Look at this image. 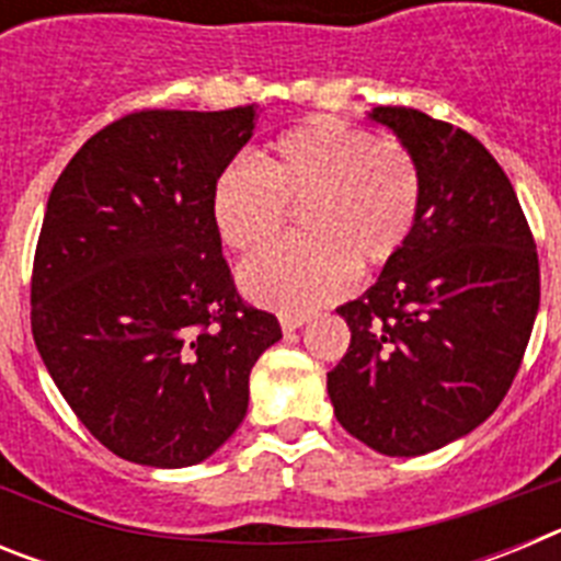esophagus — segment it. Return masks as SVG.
<instances>
[{"mask_svg": "<svg viewBox=\"0 0 561 561\" xmlns=\"http://www.w3.org/2000/svg\"><path fill=\"white\" fill-rule=\"evenodd\" d=\"M309 323V317L306 314H280V329L286 331V334H291V331L304 329V325Z\"/></svg>", "mask_w": 561, "mask_h": 561, "instance_id": "34e87169", "label": "esophagus"}]
</instances>
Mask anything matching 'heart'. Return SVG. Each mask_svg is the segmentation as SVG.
I'll return each mask as SVG.
<instances>
[{
    "label": "heart",
    "mask_w": 561,
    "mask_h": 561,
    "mask_svg": "<svg viewBox=\"0 0 561 561\" xmlns=\"http://www.w3.org/2000/svg\"><path fill=\"white\" fill-rule=\"evenodd\" d=\"M419 202V168L404 148L348 123L314 121L284 134L264 168H227L213 187V221L227 247L247 252L280 232L286 205L304 207V241L252 255L238 284L266 309L306 314L345 295L356 266L399 255Z\"/></svg>",
    "instance_id": "obj_1"
}]
</instances>
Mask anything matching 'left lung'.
I'll return each instance as SVG.
<instances>
[{
  "instance_id": "1",
  "label": "left lung",
  "mask_w": 561,
  "mask_h": 561,
  "mask_svg": "<svg viewBox=\"0 0 561 561\" xmlns=\"http://www.w3.org/2000/svg\"><path fill=\"white\" fill-rule=\"evenodd\" d=\"M421 180L408 244L336 314L351 345L329 374L334 415L390 458L480 427L512 388L539 311V261L512 182L472 134L376 106Z\"/></svg>"
}]
</instances>
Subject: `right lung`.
<instances>
[{
    "label": "right lung",
    "mask_w": 561,
    "mask_h": 561,
    "mask_svg": "<svg viewBox=\"0 0 561 561\" xmlns=\"http://www.w3.org/2000/svg\"><path fill=\"white\" fill-rule=\"evenodd\" d=\"M257 112H134L89 137L49 193L33 340L83 427L131 463L210 458L280 340L275 314L238 297L213 221V187Z\"/></svg>",
    "instance_id": "right-lung-1"
}]
</instances>
